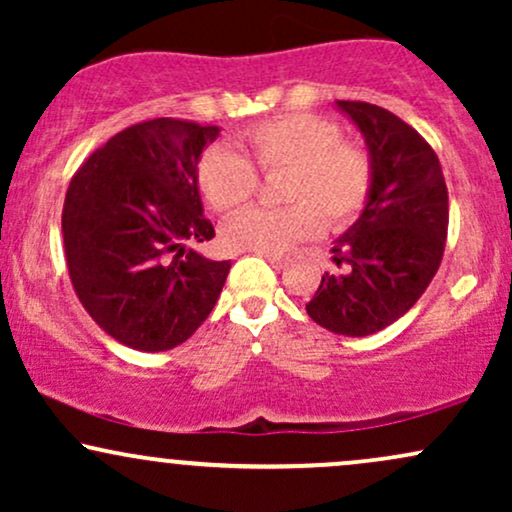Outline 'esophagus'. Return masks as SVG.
I'll return each mask as SVG.
<instances>
[{"label": "esophagus", "instance_id": "obj_1", "mask_svg": "<svg viewBox=\"0 0 512 512\" xmlns=\"http://www.w3.org/2000/svg\"><path fill=\"white\" fill-rule=\"evenodd\" d=\"M262 257H264V260H267L269 264H272L274 269H284V267H286V257L272 255V252H262Z\"/></svg>", "mask_w": 512, "mask_h": 512}]
</instances>
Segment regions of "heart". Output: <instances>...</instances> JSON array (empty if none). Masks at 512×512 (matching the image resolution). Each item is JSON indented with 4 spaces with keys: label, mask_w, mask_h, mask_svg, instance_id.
<instances>
[{
    "label": "heart",
    "mask_w": 512,
    "mask_h": 512,
    "mask_svg": "<svg viewBox=\"0 0 512 512\" xmlns=\"http://www.w3.org/2000/svg\"><path fill=\"white\" fill-rule=\"evenodd\" d=\"M248 155L223 144L204 151L197 182L214 211H233L257 195L261 170H284L281 209H248L221 226V240L231 250L284 252L320 236L325 221L344 228L358 219L373 192V158L361 144L342 137L330 117L281 113L240 134Z\"/></svg>",
    "instance_id": "obj_1"
}]
</instances>
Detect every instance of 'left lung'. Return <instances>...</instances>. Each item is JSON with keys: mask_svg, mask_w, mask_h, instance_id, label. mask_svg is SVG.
<instances>
[{"mask_svg": "<svg viewBox=\"0 0 512 512\" xmlns=\"http://www.w3.org/2000/svg\"><path fill=\"white\" fill-rule=\"evenodd\" d=\"M373 158V192L334 243V264L305 310L320 327L368 337L399 320L436 276L448 238V187L431 144L380 105L337 101Z\"/></svg>", "mask_w": 512, "mask_h": 512, "instance_id": "8db88e82", "label": "left lung"}]
</instances>
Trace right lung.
Wrapping results in <instances>:
<instances>
[{"label": "right lung", "instance_id": "obj_1", "mask_svg": "<svg viewBox=\"0 0 512 512\" xmlns=\"http://www.w3.org/2000/svg\"><path fill=\"white\" fill-rule=\"evenodd\" d=\"M219 127L156 117L81 163L62 209L64 257L86 313L137 351H166L207 320L231 262L190 250L214 238L197 163Z\"/></svg>", "mask_w": 512, "mask_h": 512}]
</instances>
